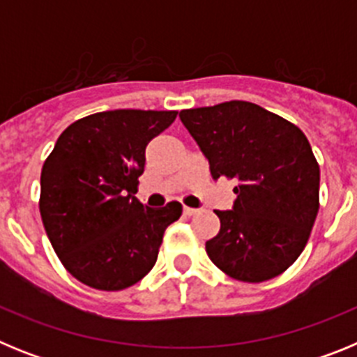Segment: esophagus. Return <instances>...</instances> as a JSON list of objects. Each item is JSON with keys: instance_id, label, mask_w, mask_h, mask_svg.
<instances>
[{"instance_id": "esophagus-1", "label": "esophagus", "mask_w": 357, "mask_h": 357, "mask_svg": "<svg viewBox=\"0 0 357 357\" xmlns=\"http://www.w3.org/2000/svg\"><path fill=\"white\" fill-rule=\"evenodd\" d=\"M197 213H198V209H193V207H184L185 216H195Z\"/></svg>"}]
</instances>
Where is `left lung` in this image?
I'll return each instance as SVG.
<instances>
[{
  "label": "left lung",
  "mask_w": 357,
  "mask_h": 357,
  "mask_svg": "<svg viewBox=\"0 0 357 357\" xmlns=\"http://www.w3.org/2000/svg\"><path fill=\"white\" fill-rule=\"evenodd\" d=\"M214 181H236L232 211H214L209 259L243 282L286 272L305 248L320 207V166L301 128L250 102L181 110Z\"/></svg>",
  "instance_id": "8db88e82"
}]
</instances>
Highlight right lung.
Returning <instances> with one entry per match:
<instances>
[{"mask_svg": "<svg viewBox=\"0 0 357 357\" xmlns=\"http://www.w3.org/2000/svg\"><path fill=\"white\" fill-rule=\"evenodd\" d=\"M176 110L118 109L71 123L40 172L39 209L55 254L75 279L102 291L139 282L157 261L178 202L150 209L137 198L144 150Z\"/></svg>", "mask_w": 357, "mask_h": 357, "instance_id": "1", "label": "right lung"}]
</instances>
